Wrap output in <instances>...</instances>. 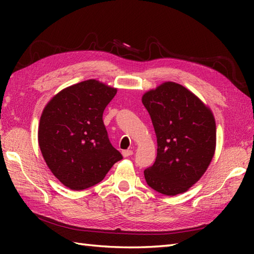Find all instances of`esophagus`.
<instances>
[{
  "instance_id": "1",
  "label": "esophagus",
  "mask_w": 254,
  "mask_h": 254,
  "mask_svg": "<svg viewBox=\"0 0 254 254\" xmlns=\"http://www.w3.org/2000/svg\"><path fill=\"white\" fill-rule=\"evenodd\" d=\"M122 155H123V157H130L131 155H133V150H131V149L123 150V152H122Z\"/></svg>"
}]
</instances>
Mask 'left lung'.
I'll list each match as a JSON object with an SVG mask.
<instances>
[{
  "label": "left lung",
  "mask_w": 254,
  "mask_h": 254,
  "mask_svg": "<svg viewBox=\"0 0 254 254\" xmlns=\"http://www.w3.org/2000/svg\"><path fill=\"white\" fill-rule=\"evenodd\" d=\"M142 102L157 137V157L144 170L147 185L165 195L189 190L206 171L216 147L212 111L182 85L166 82Z\"/></svg>",
  "instance_id": "obj_1"
}]
</instances>
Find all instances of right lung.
<instances>
[{
    "mask_svg": "<svg viewBox=\"0 0 254 254\" xmlns=\"http://www.w3.org/2000/svg\"><path fill=\"white\" fill-rule=\"evenodd\" d=\"M117 94L96 79L64 88L48 102L40 118L38 142L51 172L72 190L99 183L122 159L102 121L105 108Z\"/></svg>",
    "mask_w": 254,
    "mask_h": 254,
    "instance_id": "right-lung-1",
    "label": "right lung"
}]
</instances>
